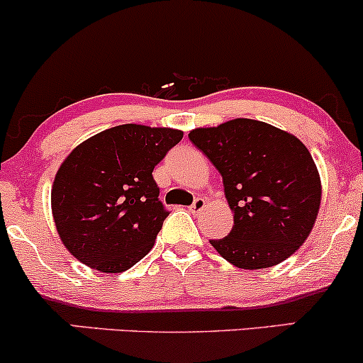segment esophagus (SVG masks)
Instances as JSON below:
<instances>
[{
  "instance_id": "34e87169",
  "label": "esophagus",
  "mask_w": 363,
  "mask_h": 363,
  "mask_svg": "<svg viewBox=\"0 0 363 363\" xmlns=\"http://www.w3.org/2000/svg\"><path fill=\"white\" fill-rule=\"evenodd\" d=\"M206 203H207L206 199H202V197L195 199L192 206H190V211H192V213H201L203 207H206Z\"/></svg>"
}]
</instances>
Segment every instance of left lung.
I'll use <instances>...</instances> for the list:
<instances>
[{
    "instance_id": "8db88e82",
    "label": "left lung",
    "mask_w": 363,
    "mask_h": 363,
    "mask_svg": "<svg viewBox=\"0 0 363 363\" xmlns=\"http://www.w3.org/2000/svg\"><path fill=\"white\" fill-rule=\"evenodd\" d=\"M190 140L221 173L233 228L211 240L240 269L283 262L311 235L323 185L311 152L293 133L250 118L190 130Z\"/></svg>"
}]
</instances>
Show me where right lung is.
<instances>
[{
    "label": "right lung",
    "mask_w": 363,
    "mask_h": 363,
    "mask_svg": "<svg viewBox=\"0 0 363 363\" xmlns=\"http://www.w3.org/2000/svg\"><path fill=\"white\" fill-rule=\"evenodd\" d=\"M182 138L177 128L118 125L65 157L51 186V211L73 257L91 269L123 272L149 254L168 216L152 171Z\"/></svg>",
    "instance_id": "1"
}]
</instances>
